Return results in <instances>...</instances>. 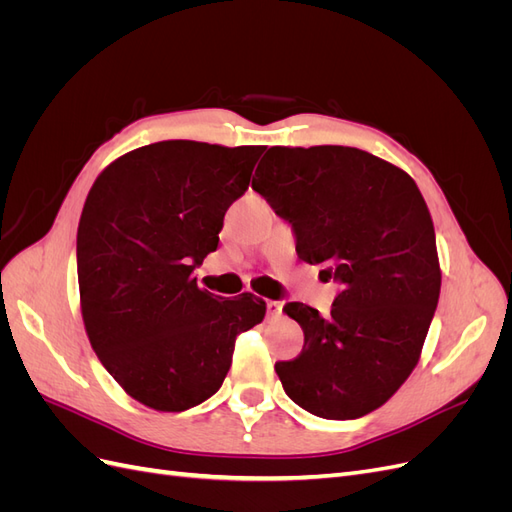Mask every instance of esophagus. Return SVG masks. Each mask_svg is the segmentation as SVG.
I'll return each mask as SVG.
<instances>
[{
  "instance_id": "1",
  "label": "esophagus",
  "mask_w": 512,
  "mask_h": 512,
  "mask_svg": "<svg viewBox=\"0 0 512 512\" xmlns=\"http://www.w3.org/2000/svg\"><path fill=\"white\" fill-rule=\"evenodd\" d=\"M267 314L271 318H277L282 314V303L280 301H267Z\"/></svg>"
}]
</instances>
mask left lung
<instances>
[{"label": "left lung", "mask_w": 512, "mask_h": 512, "mask_svg": "<svg viewBox=\"0 0 512 512\" xmlns=\"http://www.w3.org/2000/svg\"><path fill=\"white\" fill-rule=\"evenodd\" d=\"M252 188L297 237V254L342 284L331 314L303 303L284 312L305 344L275 363L286 395L320 418L374 412L421 359L440 297L436 230L406 170L339 145L271 147Z\"/></svg>", "instance_id": "8db88e82"}]
</instances>
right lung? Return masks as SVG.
Instances as JSON below:
<instances>
[{"label":"right lung","mask_w":512,"mask_h":512,"mask_svg":"<svg viewBox=\"0 0 512 512\" xmlns=\"http://www.w3.org/2000/svg\"><path fill=\"white\" fill-rule=\"evenodd\" d=\"M262 151L162 141L117 158L91 185L76 232L85 331L147 408L183 412L218 393L237 335L265 318L252 292L224 301L192 277L218 250L224 213Z\"/></svg>","instance_id":"add662e5"}]
</instances>
